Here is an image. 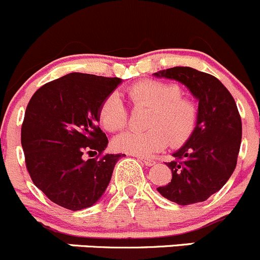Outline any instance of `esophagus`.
<instances>
[{
    "label": "esophagus",
    "mask_w": 260,
    "mask_h": 260,
    "mask_svg": "<svg viewBox=\"0 0 260 260\" xmlns=\"http://www.w3.org/2000/svg\"><path fill=\"white\" fill-rule=\"evenodd\" d=\"M138 159H140V161H142L146 166H153V165L156 164V161H154V159L147 158V157H138Z\"/></svg>",
    "instance_id": "esophagus-1"
}]
</instances>
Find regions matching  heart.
<instances>
[{
  "label": "heart",
  "mask_w": 260,
  "mask_h": 260,
  "mask_svg": "<svg viewBox=\"0 0 260 260\" xmlns=\"http://www.w3.org/2000/svg\"><path fill=\"white\" fill-rule=\"evenodd\" d=\"M128 99L135 107H148L146 125L149 129L125 131L113 140V147L124 153L146 156L161 151L170 142L181 145L191 137L198 124L199 111L191 99L182 96L176 83L145 79L128 86ZM99 123L108 132H118L127 124L128 111L117 93L102 103Z\"/></svg>",
  "instance_id": "obj_1"
}]
</instances>
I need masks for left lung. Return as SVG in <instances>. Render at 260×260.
Masks as SVG:
<instances>
[{"instance_id":"8db88e82","label":"left lung","mask_w":260,"mask_h":260,"mask_svg":"<svg viewBox=\"0 0 260 260\" xmlns=\"http://www.w3.org/2000/svg\"><path fill=\"white\" fill-rule=\"evenodd\" d=\"M156 77L185 84L199 101L195 131L167 162L172 180L157 187L179 205L208 200L226 183L237 167L242 142V119L230 91L208 73L175 67L154 73Z\"/></svg>"}]
</instances>
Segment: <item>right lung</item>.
I'll list each match as a JSON object with an SVG mask.
<instances>
[{
    "mask_svg": "<svg viewBox=\"0 0 260 260\" xmlns=\"http://www.w3.org/2000/svg\"><path fill=\"white\" fill-rule=\"evenodd\" d=\"M120 83L70 73L31 96L21 145L31 180L52 203L77 211L94 205L106 191L122 154H103L108 138L96 122L103 101ZM85 154L96 157L85 160Z\"/></svg>",
    "mask_w": 260,
    "mask_h": 260,
    "instance_id": "1",
    "label": "right lung"
}]
</instances>
